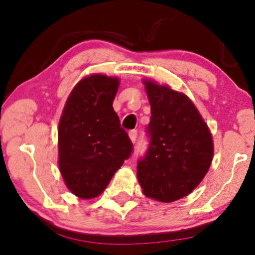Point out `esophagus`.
Here are the masks:
<instances>
[{"label":"esophagus","instance_id":"obj_1","mask_svg":"<svg viewBox=\"0 0 255 255\" xmlns=\"http://www.w3.org/2000/svg\"><path fill=\"white\" fill-rule=\"evenodd\" d=\"M137 135H138V132L135 130H132L128 132V137H130L132 143H135V140H137Z\"/></svg>","mask_w":255,"mask_h":255}]
</instances>
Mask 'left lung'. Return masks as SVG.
Instances as JSON below:
<instances>
[{
	"label": "left lung",
	"instance_id": "8db88e82",
	"mask_svg": "<svg viewBox=\"0 0 255 255\" xmlns=\"http://www.w3.org/2000/svg\"><path fill=\"white\" fill-rule=\"evenodd\" d=\"M144 84L151 105L150 144L138 160V181L146 197L171 203L192 192L207 173L212 135L187 96L152 81Z\"/></svg>",
	"mask_w": 255,
	"mask_h": 255
}]
</instances>
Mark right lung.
<instances>
[{"instance_id":"1","label":"right lung","mask_w":255,"mask_h":255,"mask_svg":"<svg viewBox=\"0 0 255 255\" xmlns=\"http://www.w3.org/2000/svg\"><path fill=\"white\" fill-rule=\"evenodd\" d=\"M118 78L91 75L69 95L58 127V165L69 190L82 199L99 196L133 146L112 108Z\"/></svg>"}]
</instances>
